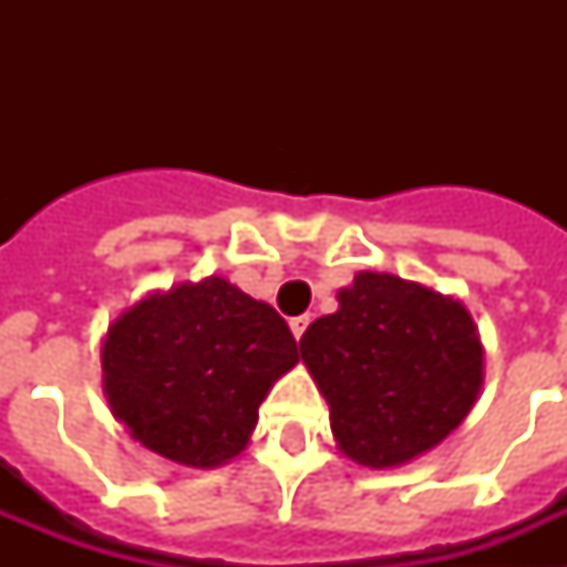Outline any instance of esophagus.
Segmentation results:
<instances>
[{
    "instance_id": "esophagus-1",
    "label": "esophagus",
    "mask_w": 567,
    "mask_h": 567,
    "mask_svg": "<svg viewBox=\"0 0 567 567\" xmlns=\"http://www.w3.org/2000/svg\"><path fill=\"white\" fill-rule=\"evenodd\" d=\"M306 327H309V315H300V318H291V332L293 338L300 341L302 332H306Z\"/></svg>"
}]
</instances>
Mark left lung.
<instances>
[{"mask_svg":"<svg viewBox=\"0 0 567 567\" xmlns=\"http://www.w3.org/2000/svg\"><path fill=\"white\" fill-rule=\"evenodd\" d=\"M338 450L364 467L412 462L447 439L483 385V341L453 297L362 270L300 338Z\"/></svg>","mask_w":567,"mask_h":567,"instance_id":"left-lung-1","label":"left lung"}]
</instances>
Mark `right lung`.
I'll use <instances>...</instances> for the list:
<instances>
[{"instance_id": "right-lung-1", "label": "right lung", "mask_w": 567, "mask_h": 567, "mask_svg": "<svg viewBox=\"0 0 567 567\" xmlns=\"http://www.w3.org/2000/svg\"><path fill=\"white\" fill-rule=\"evenodd\" d=\"M297 364L274 306L223 276L150 293L102 341V391L128 435L188 467L240 456L258 405Z\"/></svg>"}]
</instances>
